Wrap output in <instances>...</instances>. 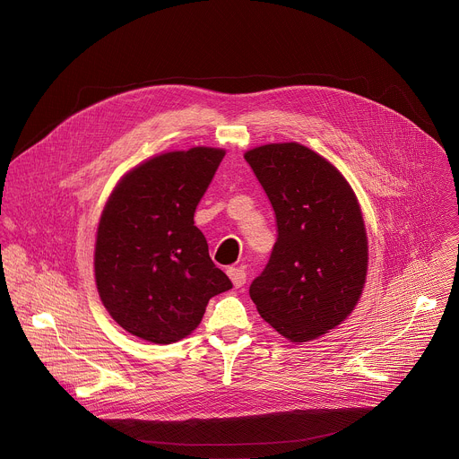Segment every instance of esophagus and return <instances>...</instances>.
<instances>
[{
    "label": "esophagus",
    "instance_id": "34e87169",
    "mask_svg": "<svg viewBox=\"0 0 459 459\" xmlns=\"http://www.w3.org/2000/svg\"><path fill=\"white\" fill-rule=\"evenodd\" d=\"M227 273H229V277H230V281H232L234 288H241V286L245 284V281H247V272H245L243 268L230 266V268L227 270Z\"/></svg>",
    "mask_w": 459,
    "mask_h": 459
}]
</instances>
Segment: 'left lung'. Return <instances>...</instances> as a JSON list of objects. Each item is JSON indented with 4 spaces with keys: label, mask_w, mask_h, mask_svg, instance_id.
Wrapping results in <instances>:
<instances>
[{
    "label": "left lung",
    "mask_w": 459,
    "mask_h": 459,
    "mask_svg": "<svg viewBox=\"0 0 459 459\" xmlns=\"http://www.w3.org/2000/svg\"><path fill=\"white\" fill-rule=\"evenodd\" d=\"M277 221V241L250 284L259 316L290 342H308L355 310L368 273L359 200L325 157L297 142L245 152Z\"/></svg>",
    "instance_id": "1"
}]
</instances>
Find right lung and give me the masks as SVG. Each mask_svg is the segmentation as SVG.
Wrapping results in <instances>:
<instances>
[{"label": "right lung", "mask_w": 459, "mask_h": 459, "mask_svg": "<svg viewBox=\"0 0 459 459\" xmlns=\"http://www.w3.org/2000/svg\"><path fill=\"white\" fill-rule=\"evenodd\" d=\"M225 149L191 147L152 157L111 191L97 227L95 282L127 333L171 344L191 335L211 297L232 288L195 225Z\"/></svg>", "instance_id": "1"}]
</instances>
